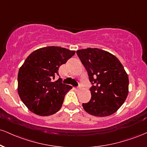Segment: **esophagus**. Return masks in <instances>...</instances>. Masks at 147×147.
<instances>
[{
    "label": "esophagus",
    "mask_w": 147,
    "mask_h": 147,
    "mask_svg": "<svg viewBox=\"0 0 147 147\" xmlns=\"http://www.w3.org/2000/svg\"><path fill=\"white\" fill-rule=\"evenodd\" d=\"M75 89L76 90H81V87H77V88H75Z\"/></svg>",
    "instance_id": "esophagus-1"
}]
</instances>
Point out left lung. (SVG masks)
I'll return each instance as SVG.
<instances>
[{"label":"left lung","mask_w":147,"mask_h":147,"mask_svg":"<svg viewBox=\"0 0 147 147\" xmlns=\"http://www.w3.org/2000/svg\"><path fill=\"white\" fill-rule=\"evenodd\" d=\"M77 53L93 85L90 100L82 104L84 110L99 117L113 114L128 95L129 78L124 67L114 55L96 48L81 49Z\"/></svg>","instance_id":"1"}]
</instances>
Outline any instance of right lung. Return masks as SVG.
<instances>
[{
    "mask_svg": "<svg viewBox=\"0 0 147 147\" xmlns=\"http://www.w3.org/2000/svg\"><path fill=\"white\" fill-rule=\"evenodd\" d=\"M75 53L59 47H47L33 51L27 57L18 75V92L31 112L46 116L55 114L61 107L66 94L72 87L53 81L61 65Z\"/></svg>",
    "mask_w": 147,
    "mask_h": 147,
    "instance_id": "right-lung-1",
    "label": "right lung"
}]
</instances>
